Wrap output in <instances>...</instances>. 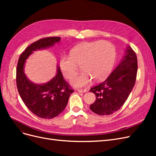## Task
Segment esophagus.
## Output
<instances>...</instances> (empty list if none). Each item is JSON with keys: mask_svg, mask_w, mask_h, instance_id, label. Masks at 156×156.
I'll return each mask as SVG.
<instances>
[{"mask_svg": "<svg viewBox=\"0 0 156 156\" xmlns=\"http://www.w3.org/2000/svg\"><path fill=\"white\" fill-rule=\"evenodd\" d=\"M77 91L80 93H84V92H87V88H83V89H78Z\"/></svg>", "mask_w": 156, "mask_h": 156, "instance_id": "esophagus-1", "label": "esophagus"}]
</instances>
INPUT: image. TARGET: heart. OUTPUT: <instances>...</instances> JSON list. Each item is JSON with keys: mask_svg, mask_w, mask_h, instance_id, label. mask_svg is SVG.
<instances>
[{"mask_svg": "<svg viewBox=\"0 0 156 156\" xmlns=\"http://www.w3.org/2000/svg\"><path fill=\"white\" fill-rule=\"evenodd\" d=\"M69 53L60 56L59 66L64 76L70 79L78 72L76 64H81L83 72L72 81L75 87L86 86L93 79L97 81L105 80L111 72L116 58L115 46L107 41L84 42L74 47Z\"/></svg>", "mask_w": 156, "mask_h": 156, "instance_id": "1", "label": "heart"}]
</instances>
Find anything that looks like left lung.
<instances>
[{
    "label": "left lung",
    "mask_w": 156,
    "mask_h": 156,
    "mask_svg": "<svg viewBox=\"0 0 156 156\" xmlns=\"http://www.w3.org/2000/svg\"><path fill=\"white\" fill-rule=\"evenodd\" d=\"M137 58L129 45L120 63L105 81L90 88L96 101L90 106L99 115H109L119 110L133 89L137 73Z\"/></svg>",
    "instance_id": "8db88e82"
}]
</instances>
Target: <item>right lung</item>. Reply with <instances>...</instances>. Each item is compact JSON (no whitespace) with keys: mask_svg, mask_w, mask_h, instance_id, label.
I'll list each match as a JSON object with an SVG mask.
<instances>
[{"mask_svg":"<svg viewBox=\"0 0 156 156\" xmlns=\"http://www.w3.org/2000/svg\"><path fill=\"white\" fill-rule=\"evenodd\" d=\"M60 41V37H44L27 47L18 60L16 83L19 94L28 108L37 117L51 119L62 112L74 90L65 81L59 66L57 73L45 84H37L29 81L24 72V65L33 52L53 46Z\"/></svg>","mask_w":156,"mask_h":156,"instance_id":"add662e5","label":"right lung"}]
</instances>
